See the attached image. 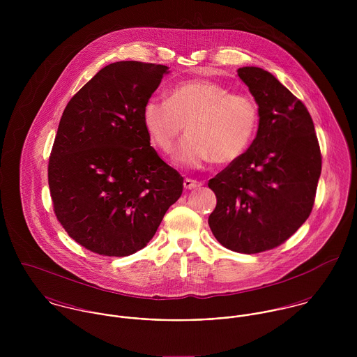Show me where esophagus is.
<instances>
[{
    "instance_id": "34e87169",
    "label": "esophagus",
    "mask_w": 357,
    "mask_h": 357,
    "mask_svg": "<svg viewBox=\"0 0 357 357\" xmlns=\"http://www.w3.org/2000/svg\"><path fill=\"white\" fill-rule=\"evenodd\" d=\"M202 185V183H199V181H197V180H194V178H185L184 180V188L185 190H194V188H198V187H201Z\"/></svg>"
}]
</instances>
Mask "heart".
I'll return each instance as SVG.
<instances>
[{"label": "heart", "instance_id": "b5f03b06", "mask_svg": "<svg viewBox=\"0 0 357 357\" xmlns=\"http://www.w3.org/2000/svg\"><path fill=\"white\" fill-rule=\"evenodd\" d=\"M143 123L153 144L169 153L187 126L188 135L174 151V162L201 167L228 163L249 147L258 125V108L246 95L231 93L217 82L191 79L174 85L167 100L151 98L143 105Z\"/></svg>", "mask_w": 357, "mask_h": 357}]
</instances>
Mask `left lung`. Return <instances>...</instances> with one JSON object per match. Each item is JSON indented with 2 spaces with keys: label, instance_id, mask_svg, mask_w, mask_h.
Returning <instances> with one entry per match:
<instances>
[{
  "label": "left lung",
  "instance_id": "obj_1",
  "mask_svg": "<svg viewBox=\"0 0 357 357\" xmlns=\"http://www.w3.org/2000/svg\"><path fill=\"white\" fill-rule=\"evenodd\" d=\"M238 75L258 104V130L249 150L208 180L217 198L208 227L224 248L255 255L284 243L305 222L321 153L304 102L259 67Z\"/></svg>",
  "mask_w": 357,
  "mask_h": 357
}]
</instances>
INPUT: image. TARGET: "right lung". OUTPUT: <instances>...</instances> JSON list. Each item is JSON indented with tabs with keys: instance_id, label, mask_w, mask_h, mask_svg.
Segmentation results:
<instances>
[{
	"instance_id": "right-lung-1",
	"label": "right lung",
	"mask_w": 357,
	"mask_h": 357,
	"mask_svg": "<svg viewBox=\"0 0 357 357\" xmlns=\"http://www.w3.org/2000/svg\"><path fill=\"white\" fill-rule=\"evenodd\" d=\"M169 67L116 61L66 105L48 165L53 210L70 238L108 257L142 250L183 192L150 144L143 105Z\"/></svg>"
}]
</instances>
